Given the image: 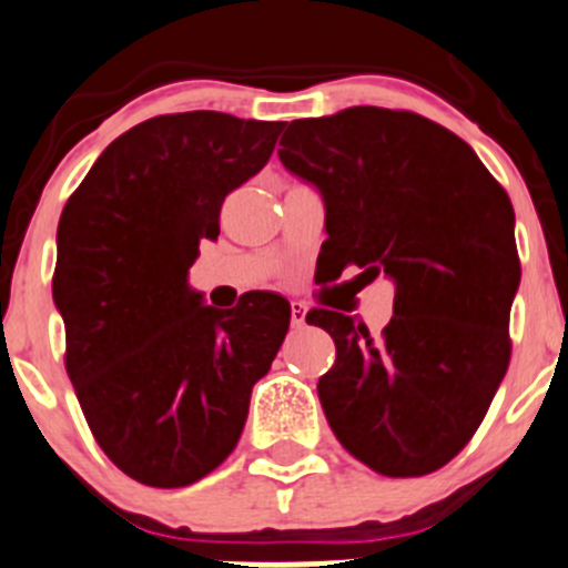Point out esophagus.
Returning a JSON list of instances; mask_svg holds the SVG:
<instances>
[{
    "instance_id": "34e87169",
    "label": "esophagus",
    "mask_w": 568,
    "mask_h": 568,
    "mask_svg": "<svg viewBox=\"0 0 568 568\" xmlns=\"http://www.w3.org/2000/svg\"><path fill=\"white\" fill-rule=\"evenodd\" d=\"M305 318H307V305L305 302H291V324H294V327H302V324H305Z\"/></svg>"
}]
</instances>
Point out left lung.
<instances>
[{
    "instance_id": "left-lung-1",
    "label": "left lung",
    "mask_w": 568,
    "mask_h": 568,
    "mask_svg": "<svg viewBox=\"0 0 568 568\" xmlns=\"http://www.w3.org/2000/svg\"><path fill=\"white\" fill-rule=\"evenodd\" d=\"M280 146L283 166L322 194V252L338 274L355 263L394 283L379 338L344 313H307L335 341L318 379L324 416L368 469L430 475L469 444L508 372L514 205L466 141L407 110L291 121Z\"/></svg>"
}]
</instances>
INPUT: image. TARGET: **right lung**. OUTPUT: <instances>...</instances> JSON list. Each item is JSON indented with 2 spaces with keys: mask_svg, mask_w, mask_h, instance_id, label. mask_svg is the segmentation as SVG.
I'll return each instance as SVG.
<instances>
[{
  "mask_svg": "<svg viewBox=\"0 0 568 568\" xmlns=\"http://www.w3.org/2000/svg\"><path fill=\"white\" fill-rule=\"evenodd\" d=\"M283 126L155 115L115 138L63 207L52 296L65 372L102 453L144 486L183 488L224 464L288 333L283 296L216 311L189 285L224 196L266 166Z\"/></svg>",
  "mask_w": 568,
  "mask_h": 568,
  "instance_id": "right-lung-1",
  "label": "right lung"
}]
</instances>
